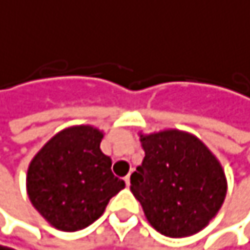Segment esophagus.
I'll return each instance as SVG.
<instances>
[{
    "instance_id": "esophagus-1",
    "label": "esophagus",
    "mask_w": 250,
    "mask_h": 250,
    "mask_svg": "<svg viewBox=\"0 0 250 250\" xmlns=\"http://www.w3.org/2000/svg\"><path fill=\"white\" fill-rule=\"evenodd\" d=\"M124 182H126L127 187H130V175H127L126 178H124Z\"/></svg>"
}]
</instances>
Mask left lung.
Masks as SVG:
<instances>
[{
    "label": "left lung",
    "mask_w": 250,
    "mask_h": 250,
    "mask_svg": "<svg viewBox=\"0 0 250 250\" xmlns=\"http://www.w3.org/2000/svg\"><path fill=\"white\" fill-rule=\"evenodd\" d=\"M142 165L130 191L149 224L167 237L199 233L221 209L227 181L215 155L195 136L179 130L141 135Z\"/></svg>",
    "instance_id": "8db88e82"
}]
</instances>
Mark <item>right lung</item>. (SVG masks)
I'll use <instances>...</instances> for the list:
<instances>
[{"label":"right lung","instance_id":"add662e5","mask_svg":"<svg viewBox=\"0 0 250 250\" xmlns=\"http://www.w3.org/2000/svg\"><path fill=\"white\" fill-rule=\"evenodd\" d=\"M104 135L75 126L53 136L32 158L26 176L29 200L55 228L77 231L93 224L126 184L114 176L101 151Z\"/></svg>","mask_w":250,"mask_h":250}]
</instances>
